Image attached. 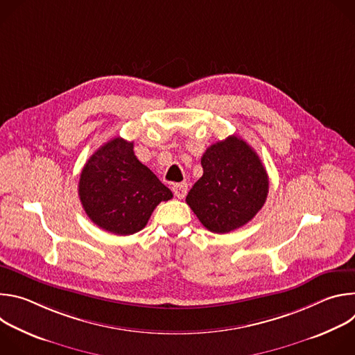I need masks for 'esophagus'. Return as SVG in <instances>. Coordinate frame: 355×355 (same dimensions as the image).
Returning a JSON list of instances; mask_svg holds the SVG:
<instances>
[{"instance_id": "obj_1", "label": "esophagus", "mask_w": 355, "mask_h": 355, "mask_svg": "<svg viewBox=\"0 0 355 355\" xmlns=\"http://www.w3.org/2000/svg\"><path fill=\"white\" fill-rule=\"evenodd\" d=\"M187 189H188L187 182H180V184L173 185V192L178 199H182L187 195Z\"/></svg>"}]
</instances>
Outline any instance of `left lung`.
Masks as SVG:
<instances>
[{
    "label": "left lung",
    "instance_id": "1",
    "mask_svg": "<svg viewBox=\"0 0 355 355\" xmlns=\"http://www.w3.org/2000/svg\"><path fill=\"white\" fill-rule=\"evenodd\" d=\"M204 174L187 195L199 222L214 233H229L248 223L266 204L268 175L243 139L229 136L207 148Z\"/></svg>",
    "mask_w": 355,
    "mask_h": 355
}]
</instances>
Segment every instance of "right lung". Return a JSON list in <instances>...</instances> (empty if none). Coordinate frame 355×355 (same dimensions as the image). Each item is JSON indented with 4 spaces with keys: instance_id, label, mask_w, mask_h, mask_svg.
I'll return each mask as SVG.
<instances>
[{
    "instance_id": "right-lung-1",
    "label": "right lung",
    "mask_w": 355,
    "mask_h": 355,
    "mask_svg": "<svg viewBox=\"0 0 355 355\" xmlns=\"http://www.w3.org/2000/svg\"><path fill=\"white\" fill-rule=\"evenodd\" d=\"M78 195L87 216L118 236L141 230L162 200L173 192L141 164L133 141L115 137L101 146L85 163Z\"/></svg>"
}]
</instances>
